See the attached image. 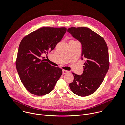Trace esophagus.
<instances>
[{
    "label": "esophagus",
    "instance_id": "1",
    "mask_svg": "<svg viewBox=\"0 0 125 125\" xmlns=\"http://www.w3.org/2000/svg\"><path fill=\"white\" fill-rule=\"evenodd\" d=\"M62 73H63V74H67L68 73H69V71L65 70H62Z\"/></svg>",
    "mask_w": 125,
    "mask_h": 125
}]
</instances>
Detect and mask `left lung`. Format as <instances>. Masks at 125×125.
<instances>
[{"mask_svg": "<svg viewBox=\"0 0 125 125\" xmlns=\"http://www.w3.org/2000/svg\"><path fill=\"white\" fill-rule=\"evenodd\" d=\"M67 32L81 43V59L86 60L83 73L79 75L73 73L74 79L69 87L75 94L87 96L99 88L108 71L107 44L103 37L87 27H72Z\"/></svg>", "mask_w": 125, "mask_h": 125, "instance_id": "left-lung-1", "label": "left lung"}]
</instances>
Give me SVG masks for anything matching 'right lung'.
<instances>
[{"mask_svg":"<svg viewBox=\"0 0 125 125\" xmlns=\"http://www.w3.org/2000/svg\"><path fill=\"white\" fill-rule=\"evenodd\" d=\"M66 30L65 27H41L21 41L16 67L21 82L31 93L37 96L49 93L62 74L61 68L45 62L42 56L54 50Z\"/></svg>","mask_w":125,"mask_h":125,"instance_id":"right-lung-1","label":"right lung"}]
</instances>
